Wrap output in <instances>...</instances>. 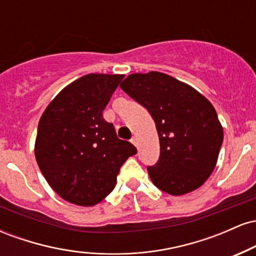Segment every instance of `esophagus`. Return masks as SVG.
I'll return each mask as SVG.
<instances>
[{"label":"esophagus","instance_id":"1","mask_svg":"<svg viewBox=\"0 0 256 256\" xmlns=\"http://www.w3.org/2000/svg\"><path fill=\"white\" fill-rule=\"evenodd\" d=\"M131 143H132V144H134V146H137V138H136V137H132V138H131Z\"/></svg>","mask_w":256,"mask_h":256}]
</instances>
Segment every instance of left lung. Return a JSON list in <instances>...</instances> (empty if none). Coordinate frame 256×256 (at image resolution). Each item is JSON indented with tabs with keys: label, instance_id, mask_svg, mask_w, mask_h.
I'll return each instance as SVG.
<instances>
[{
	"label": "left lung",
	"instance_id": "8db88e82",
	"mask_svg": "<svg viewBox=\"0 0 256 256\" xmlns=\"http://www.w3.org/2000/svg\"><path fill=\"white\" fill-rule=\"evenodd\" d=\"M120 88L154 119L160 158L148 166L152 182L170 195L201 186L216 165L224 132L204 96L161 72L130 74Z\"/></svg>",
	"mask_w": 256,
	"mask_h": 256
}]
</instances>
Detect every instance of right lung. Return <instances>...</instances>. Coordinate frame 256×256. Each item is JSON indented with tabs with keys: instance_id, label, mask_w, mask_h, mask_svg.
<instances>
[{
	"instance_id": "right-lung-1",
	"label": "right lung",
	"mask_w": 256,
	"mask_h": 256,
	"mask_svg": "<svg viewBox=\"0 0 256 256\" xmlns=\"http://www.w3.org/2000/svg\"><path fill=\"white\" fill-rule=\"evenodd\" d=\"M124 76L86 74L49 104L38 124L34 155L40 172L58 196L94 206L116 186L120 167L137 152L119 140L102 112Z\"/></svg>"
}]
</instances>
